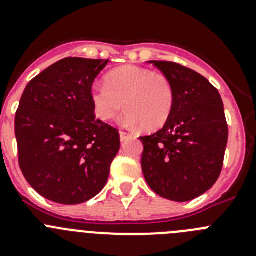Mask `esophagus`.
Segmentation results:
<instances>
[{"mask_svg":"<svg viewBox=\"0 0 256 256\" xmlns=\"http://www.w3.org/2000/svg\"><path fill=\"white\" fill-rule=\"evenodd\" d=\"M119 136H120V141L122 142L126 141V140H128V137H130V134H128V133H126V132H123V130H120V132H119Z\"/></svg>","mask_w":256,"mask_h":256,"instance_id":"1","label":"esophagus"}]
</instances>
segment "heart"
<instances>
[{
    "label": "heart",
    "instance_id": "heart-1",
    "mask_svg": "<svg viewBox=\"0 0 256 256\" xmlns=\"http://www.w3.org/2000/svg\"><path fill=\"white\" fill-rule=\"evenodd\" d=\"M91 102L98 119L110 122L120 112L130 126L144 130H160L168 122L176 102L170 79L140 66H122L106 76L105 84L92 86Z\"/></svg>",
    "mask_w": 256,
    "mask_h": 256
}]
</instances>
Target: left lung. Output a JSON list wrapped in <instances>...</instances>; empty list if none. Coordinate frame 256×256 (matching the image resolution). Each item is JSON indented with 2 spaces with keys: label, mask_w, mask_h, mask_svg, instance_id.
Instances as JSON below:
<instances>
[{
  "label": "left lung",
  "mask_w": 256,
  "mask_h": 256,
  "mask_svg": "<svg viewBox=\"0 0 256 256\" xmlns=\"http://www.w3.org/2000/svg\"><path fill=\"white\" fill-rule=\"evenodd\" d=\"M170 79L176 102L168 122L144 144L142 172L155 194L177 202L194 200L216 182L228 126L223 101L206 78L170 61H148Z\"/></svg>",
  "instance_id": "obj_1"
}]
</instances>
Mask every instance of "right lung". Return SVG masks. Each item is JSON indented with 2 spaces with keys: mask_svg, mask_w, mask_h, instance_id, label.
<instances>
[{
  "mask_svg": "<svg viewBox=\"0 0 256 256\" xmlns=\"http://www.w3.org/2000/svg\"><path fill=\"white\" fill-rule=\"evenodd\" d=\"M108 60L65 58L26 87L15 115L19 165L40 196L76 205L100 194L120 148L115 128L96 119L92 84Z\"/></svg>",
  "mask_w": 256,
  "mask_h": 256,
  "instance_id": "1",
  "label": "right lung"
}]
</instances>
